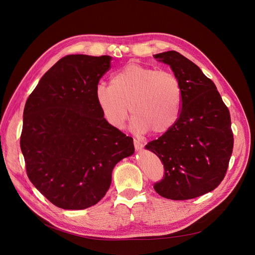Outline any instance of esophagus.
<instances>
[{
  "instance_id": "esophagus-1",
  "label": "esophagus",
  "mask_w": 255,
  "mask_h": 255,
  "mask_svg": "<svg viewBox=\"0 0 255 255\" xmlns=\"http://www.w3.org/2000/svg\"><path fill=\"white\" fill-rule=\"evenodd\" d=\"M133 143H134V147H135L136 150H140L143 147V143L139 140H137V139H134Z\"/></svg>"
}]
</instances>
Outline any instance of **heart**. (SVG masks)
Returning a JSON list of instances; mask_svg holds the SVG:
<instances>
[{"mask_svg": "<svg viewBox=\"0 0 255 255\" xmlns=\"http://www.w3.org/2000/svg\"><path fill=\"white\" fill-rule=\"evenodd\" d=\"M95 99L112 127L122 129L131 110L136 132L164 134L179 119L182 87L172 72L130 62L113 73L110 84L96 86Z\"/></svg>", "mask_w": 255, "mask_h": 255, "instance_id": "heart-1", "label": "heart"}]
</instances>
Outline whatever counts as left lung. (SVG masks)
Masks as SVG:
<instances>
[{
  "label": "left lung",
  "mask_w": 255,
  "mask_h": 255,
  "mask_svg": "<svg viewBox=\"0 0 255 255\" xmlns=\"http://www.w3.org/2000/svg\"><path fill=\"white\" fill-rule=\"evenodd\" d=\"M154 58L178 77L182 108L176 124L145 145L165 169L153 188L168 199L195 198L216 189L226 175L234 144L230 113L215 83L193 62L176 51Z\"/></svg>",
  "instance_id": "8db88e82"
}]
</instances>
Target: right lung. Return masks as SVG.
Instances as JSON below:
<instances>
[{
    "label": "right lung",
    "instance_id": "obj_1",
    "mask_svg": "<svg viewBox=\"0 0 255 255\" xmlns=\"http://www.w3.org/2000/svg\"><path fill=\"white\" fill-rule=\"evenodd\" d=\"M110 56L68 55L45 73L23 112L20 147L35 188L63 210H84L107 193L114 167L134 152L133 138L112 127L95 89Z\"/></svg>",
    "mask_w": 255,
    "mask_h": 255
}]
</instances>
